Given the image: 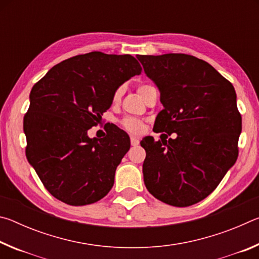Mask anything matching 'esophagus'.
<instances>
[{
    "label": "esophagus",
    "mask_w": 259,
    "mask_h": 259,
    "mask_svg": "<svg viewBox=\"0 0 259 259\" xmlns=\"http://www.w3.org/2000/svg\"><path fill=\"white\" fill-rule=\"evenodd\" d=\"M130 143H131V145H133V146L138 145V144H139L138 137H135V136H131V137H130Z\"/></svg>",
    "instance_id": "esophagus-1"
}]
</instances>
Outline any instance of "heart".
I'll return each mask as SVG.
<instances>
[{
    "label": "heart",
    "instance_id": "b5f03b06",
    "mask_svg": "<svg viewBox=\"0 0 259 259\" xmlns=\"http://www.w3.org/2000/svg\"><path fill=\"white\" fill-rule=\"evenodd\" d=\"M151 88H153V85L148 84V83H144V84H140L138 87V93H139L140 96H142V98H143V96L145 95L146 91L150 90ZM121 96H122V89L120 88V89H117L115 93H114L113 102H119ZM121 124L125 130L130 131V133L138 134L143 130V122L140 120L134 119V117H125V119L121 121Z\"/></svg>",
    "mask_w": 259,
    "mask_h": 259
}]
</instances>
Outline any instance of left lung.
Returning <instances> with one entry per match:
<instances>
[{
	"label": "left lung",
	"instance_id": "8db88e82",
	"mask_svg": "<svg viewBox=\"0 0 259 259\" xmlns=\"http://www.w3.org/2000/svg\"><path fill=\"white\" fill-rule=\"evenodd\" d=\"M160 90L163 109L154 126L165 138L140 142L146 151L144 183L174 207L202 201L238 159L242 120L234 87L207 61L185 54L138 56ZM176 132L175 140H166Z\"/></svg>",
	"mask_w": 259,
	"mask_h": 259
}]
</instances>
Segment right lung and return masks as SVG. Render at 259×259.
<instances>
[{
  "label": "right lung",
  "instance_id": "right-lung-1",
  "mask_svg": "<svg viewBox=\"0 0 259 259\" xmlns=\"http://www.w3.org/2000/svg\"><path fill=\"white\" fill-rule=\"evenodd\" d=\"M140 73L133 56L93 51L61 61L35 83L24 117L26 156L56 199L85 205L111 191L129 136L112 126L105 138H90L88 130L111 107L117 88Z\"/></svg>",
  "mask_w": 259,
  "mask_h": 259
}]
</instances>
